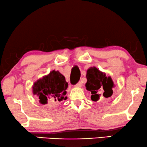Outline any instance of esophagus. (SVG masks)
<instances>
[{
  "label": "esophagus",
  "instance_id": "esophagus-1",
  "mask_svg": "<svg viewBox=\"0 0 147 147\" xmlns=\"http://www.w3.org/2000/svg\"><path fill=\"white\" fill-rule=\"evenodd\" d=\"M83 86V83L81 81H79V83H78V84L76 85V86H78V87H81Z\"/></svg>",
  "mask_w": 147,
  "mask_h": 147
}]
</instances>
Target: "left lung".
Here are the masks:
<instances>
[{
	"label": "left lung",
	"instance_id": "left-lung-1",
	"mask_svg": "<svg viewBox=\"0 0 147 147\" xmlns=\"http://www.w3.org/2000/svg\"><path fill=\"white\" fill-rule=\"evenodd\" d=\"M86 88L90 91L92 96L91 100L97 102L102 96L105 98L111 97L113 94L112 88L114 87V83L110 76L107 77L96 67H91L86 71Z\"/></svg>",
	"mask_w": 147,
	"mask_h": 147
}]
</instances>
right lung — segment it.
Here are the masks:
<instances>
[{"mask_svg":"<svg viewBox=\"0 0 147 147\" xmlns=\"http://www.w3.org/2000/svg\"><path fill=\"white\" fill-rule=\"evenodd\" d=\"M68 86L65 77L59 71L53 70L34 83L32 92L34 95L38 96L39 102L45 105L49 101L55 102L66 100Z\"/></svg>","mask_w":147,"mask_h":147,"instance_id":"1","label":"right lung"}]
</instances>
